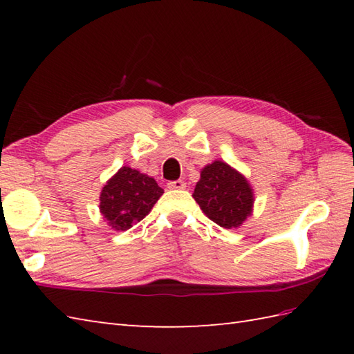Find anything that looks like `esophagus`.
<instances>
[{
    "mask_svg": "<svg viewBox=\"0 0 354 354\" xmlns=\"http://www.w3.org/2000/svg\"><path fill=\"white\" fill-rule=\"evenodd\" d=\"M167 187L169 189H171V190H184L185 189V183L184 181H181V179H178V181H171V183H169L167 184Z\"/></svg>",
    "mask_w": 354,
    "mask_h": 354,
    "instance_id": "1",
    "label": "esophagus"
}]
</instances>
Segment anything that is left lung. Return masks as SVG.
Returning a JSON list of instances; mask_svg holds the SVG:
<instances>
[{
	"label": "left lung",
	"instance_id": "8db88e82",
	"mask_svg": "<svg viewBox=\"0 0 354 354\" xmlns=\"http://www.w3.org/2000/svg\"><path fill=\"white\" fill-rule=\"evenodd\" d=\"M193 198L208 219L227 230L242 227L252 214L255 201L245 175L221 160L201 170Z\"/></svg>",
	"mask_w": 354,
	"mask_h": 354
}]
</instances>
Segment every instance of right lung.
Wrapping results in <instances>:
<instances>
[{
  "label": "right lung",
  "instance_id": "1",
  "mask_svg": "<svg viewBox=\"0 0 354 354\" xmlns=\"http://www.w3.org/2000/svg\"><path fill=\"white\" fill-rule=\"evenodd\" d=\"M162 193L152 176L123 165L104 183L99 208L112 230L126 231L145 219Z\"/></svg>",
  "mask_w": 354,
  "mask_h": 354
}]
</instances>
